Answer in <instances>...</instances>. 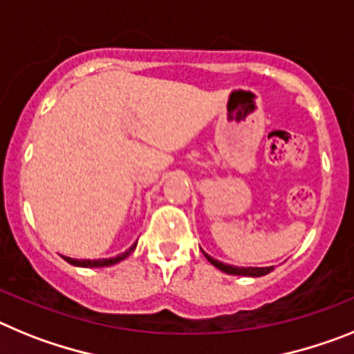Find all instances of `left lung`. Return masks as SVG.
Wrapping results in <instances>:
<instances>
[{"mask_svg": "<svg viewBox=\"0 0 354 354\" xmlns=\"http://www.w3.org/2000/svg\"><path fill=\"white\" fill-rule=\"evenodd\" d=\"M207 257L208 262L212 266H215L219 270L226 272V274H235V276H253V278H258V276H266L267 272L272 270V267H235V266H228V263H223L219 260H214L212 257H208L207 253H203Z\"/></svg>", "mask_w": 354, "mask_h": 354, "instance_id": "obj_1", "label": "left lung"}]
</instances>
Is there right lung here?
Here are the masks:
<instances>
[{
    "mask_svg": "<svg viewBox=\"0 0 354 354\" xmlns=\"http://www.w3.org/2000/svg\"><path fill=\"white\" fill-rule=\"evenodd\" d=\"M135 245L137 244H133L130 250L124 251L122 254H118L115 258H103V260H76V258L66 257V260L69 263H73V266H78V267H109V266H113V263L121 262V260H124V258L135 250Z\"/></svg>",
    "mask_w": 354,
    "mask_h": 354,
    "instance_id": "1",
    "label": "right lung"
}]
</instances>
